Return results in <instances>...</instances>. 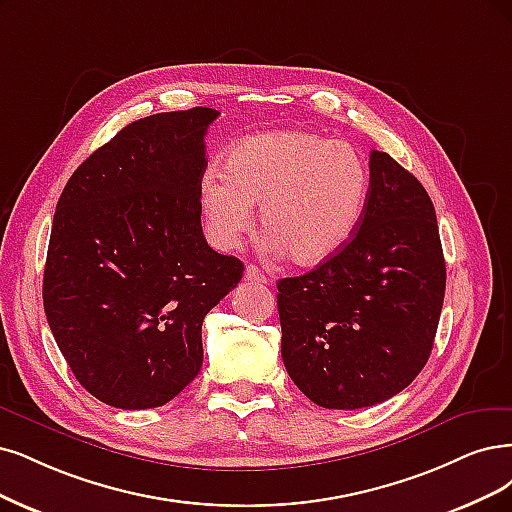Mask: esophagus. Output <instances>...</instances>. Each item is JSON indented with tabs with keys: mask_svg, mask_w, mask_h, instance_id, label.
Here are the masks:
<instances>
[{
	"mask_svg": "<svg viewBox=\"0 0 512 512\" xmlns=\"http://www.w3.org/2000/svg\"><path fill=\"white\" fill-rule=\"evenodd\" d=\"M244 280H249V282H261V285H268L270 282V278L263 274L257 266H249L244 270Z\"/></svg>",
	"mask_w": 512,
	"mask_h": 512,
	"instance_id": "obj_1",
	"label": "esophagus"
}]
</instances>
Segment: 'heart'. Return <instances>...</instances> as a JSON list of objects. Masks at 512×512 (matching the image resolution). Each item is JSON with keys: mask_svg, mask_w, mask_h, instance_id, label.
Segmentation results:
<instances>
[{"mask_svg": "<svg viewBox=\"0 0 512 512\" xmlns=\"http://www.w3.org/2000/svg\"><path fill=\"white\" fill-rule=\"evenodd\" d=\"M369 196V166L352 143L310 130L246 137L200 183L206 238L230 251L259 225L270 251L293 266L316 268L354 236Z\"/></svg>", "mask_w": 512, "mask_h": 512, "instance_id": "1", "label": "heart"}]
</instances>
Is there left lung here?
Returning a JSON list of instances; mask_svg holds the SVG:
<instances>
[{"instance_id": "obj_1", "label": "left lung", "mask_w": 512, "mask_h": 512, "mask_svg": "<svg viewBox=\"0 0 512 512\" xmlns=\"http://www.w3.org/2000/svg\"><path fill=\"white\" fill-rule=\"evenodd\" d=\"M443 297L432 200L409 170L373 149L365 213L350 242L312 272L278 280L282 361L320 407L384 403L424 369Z\"/></svg>"}]
</instances>
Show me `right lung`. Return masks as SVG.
<instances>
[{
	"mask_svg": "<svg viewBox=\"0 0 512 512\" xmlns=\"http://www.w3.org/2000/svg\"><path fill=\"white\" fill-rule=\"evenodd\" d=\"M219 111L156 113L86 158L56 204L44 310L67 365L118 409L162 407L202 367V323L242 278L200 223Z\"/></svg>",
	"mask_w": 512,
	"mask_h": 512,
	"instance_id": "1",
	"label": "right lung"
}]
</instances>
